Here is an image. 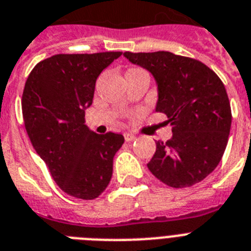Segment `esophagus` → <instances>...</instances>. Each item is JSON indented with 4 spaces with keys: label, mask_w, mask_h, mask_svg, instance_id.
<instances>
[{
    "label": "esophagus",
    "mask_w": 251,
    "mask_h": 251,
    "mask_svg": "<svg viewBox=\"0 0 251 251\" xmlns=\"http://www.w3.org/2000/svg\"><path fill=\"white\" fill-rule=\"evenodd\" d=\"M124 140L127 141V142H130V141H134V140H136V134L129 133V132H127V133H124Z\"/></svg>",
    "instance_id": "34e87169"
}]
</instances>
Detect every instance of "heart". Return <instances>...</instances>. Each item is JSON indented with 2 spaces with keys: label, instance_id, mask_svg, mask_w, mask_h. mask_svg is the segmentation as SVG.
<instances>
[{
  "label": "heart",
  "instance_id": "b5f03b06",
  "mask_svg": "<svg viewBox=\"0 0 251 251\" xmlns=\"http://www.w3.org/2000/svg\"><path fill=\"white\" fill-rule=\"evenodd\" d=\"M138 70H141V69H130V70H128L127 73H129V72H138Z\"/></svg>",
  "mask_w": 251,
  "mask_h": 251
}]
</instances>
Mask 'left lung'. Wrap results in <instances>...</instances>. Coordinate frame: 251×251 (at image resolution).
Instances as JSON below:
<instances>
[{
  "mask_svg": "<svg viewBox=\"0 0 251 251\" xmlns=\"http://www.w3.org/2000/svg\"><path fill=\"white\" fill-rule=\"evenodd\" d=\"M149 70L158 86L155 110L173 126L171 140L156 141L148 168L175 188L199 183L214 171L228 142L232 114L225 84L199 60L158 52H124Z\"/></svg>",
  "mask_w": 251,
  "mask_h": 251,
  "instance_id": "8db88e82",
  "label": "left lung"
}]
</instances>
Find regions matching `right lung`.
<instances>
[{
	"mask_svg": "<svg viewBox=\"0 0 251 251\" xmlns=\"http://www.w3.org/2000/svg\"><path fill=\"white\" fill-rule=\"evenodd\" d=\"M122 52L60 53L39 61L23 91L24 124L33 148L53 181L68 195L83 200L105 191L122 134H97L84 124L96 79Z\"/></svg>",
	"mask_w": 251,
	"mask_h": 251,
	"instance_id": "obj_1",
	"label": "right lung"
}]
</instances>
